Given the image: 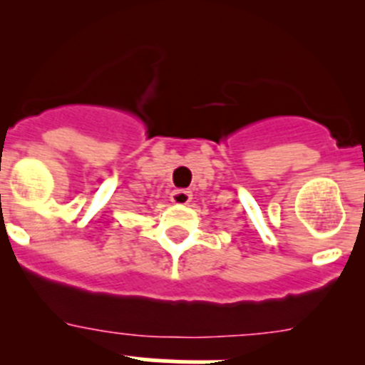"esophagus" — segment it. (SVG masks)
<instances>
[{"label": "esophagus", "instance_id": "esophagus-1", "mask_svg": "<svg viewBox=\"0 0 365 365\" xmlns=\"http://www.w3.org/2000/svg\"><path fill=\"white\" fill-rule=\"evenodd\" d=\"M172 201L175 205H188L192 201V192L190 190H173Z\"/></svg>", "mask_w": 365, "mask_h": 365}]
</instances>
